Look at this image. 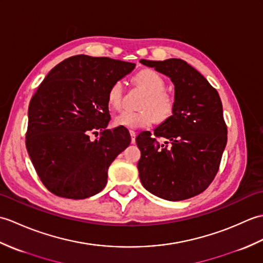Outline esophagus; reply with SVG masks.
<instances>
[{
	"instance_id": "esophagus-1",
	"label": "esophagus",
	"mask_w": 263,
	"mask_h": 263,
	"mask_svg": "<svg viewBox=\"0 0 263 263\" xmlns=\"http://www.w3.org/2000/svg\"><path fill=\"white\" fill-rule=\"evenodd\" d=\"M130 135H131V142H132V143H135V142H136V137H137V133H136V131L130 130Z\"/></svg>"
}]
</instances>
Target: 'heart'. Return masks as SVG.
I'll return each mask as SVG.
<instances>
[{"label":"heart","mask_w":263,"mask_h":263,"mask_svg":"<svg viewBox=\"0 0 263 263\" xmlns=\"http://www.w3.org/2000/svg\"><path fill=\"white\" fill-rule=\"evenodd\" d=\"M132 82L144 92L138 111H123L115 116L114 124L125 127H144L156 122L158 124L170 120L174 113V97L165 91L166 82L158 72L152 69L139 71L132 78ZM107 103L110 108L119 110L123 104V86L120 81L114 82L108 89Z\"/></svg>","instance_id":"1"}]
</instances>
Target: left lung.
I'll return each instance as SVG.
<instances>
[{
    "instance_id": "left-lung-1",
    "label": "left lung",
    "mask_w": 263,
    "mask_h": 263,
    "mask_svg": "<svg viewBox=\"0 0 263 263\" xmlns=\"http://www.w3.org/2000/svg\"><path fill=\"white\" fill-rule=\"evenodd\" d=\"M174 83L175 109L170 120L136 138L141 158L138 163L143 187L157 197L181 201L210 185L219 170L227 143V126L216 89L180 59L140 60ZM157 137H163L160 144Z\"/></svg>"
}]
</instances>
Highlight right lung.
I'll return each mask as SVG.
<instances>
[{"label":"right lung","mask_w":263,"mask_h":263,"mask_svg":"<svg viewBox=\"0 0 263 263\" xmlns=\"http://www.w3.org/2000/svg\"><path fill=\"white\" fill-rule=\"evenodd\" d=\"M135 68L120 60L74 55L49 71L33 93L26 147L49 192L80 200L106 186L109 165L131 142L126 127L106 128L107 92ZM98 130L100 138L90 141V133Z\"/></svg>","instance_id":"add662e5"}]
</instances>
